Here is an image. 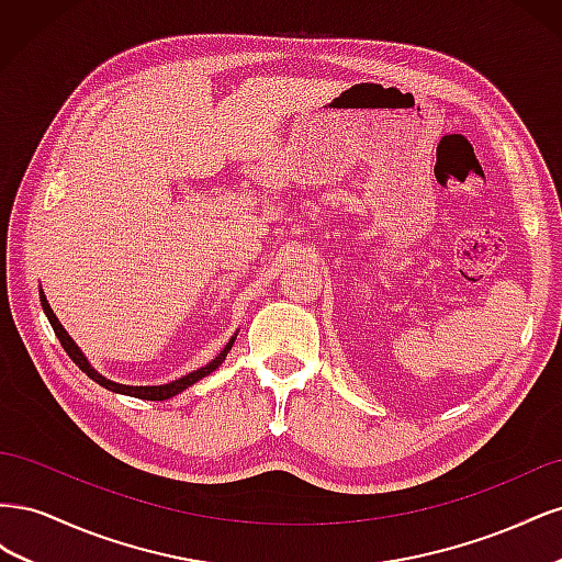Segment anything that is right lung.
<instances>
[{
    "label": "right lung",
    "instance_id": "add662e5",
    "mask_svg": "<svg viewBox=\"0 0 562 562\" xmlns=\"http://www.w3.org/2000/svg\"><path fill=\"white\" fill-rule=\"evenodd\" d=\"M40 302H42L44 314H46V318H48V323H50V328H54V333H56V337L60 339V345H63V349L67 351V356H70V359H72V361H75L83 372H87V375H89L93 382H98L100 386H105V389H110V391H116V394H126V396L143 398V401H166V398H171V396L180 394V391H184L187 386H192V384H194V382H199L201 378L211 375V372H213L220 363L225 361V356L229 353V349H232V345H234V337H232L229 342H227V347H225L223 351H220L209 366H203V368H199V370L190 372V375H184V378H180V380H176V382H171V384H161V386H126V384H116V382L105 380L103 375H98V372L89 366L87 356H83V353L79 351V347L72 342V337L67 335V333H65V328L60 326V321L56 318L54 310L48 307V302H46L44 293L40 295Z\"/></svg>",
    "mask_w": 562,
    "mask_h": 562
}]
</instances>
